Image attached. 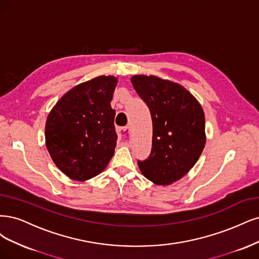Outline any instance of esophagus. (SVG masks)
I'll list each match as a JSON object with an SVG mask.
<instances>
[{"label":"esophagus","mask_w":259,"mask_h":259,"mask_svg":"<svg viewBox=\"0 0 259 259\" xmlns=\"http://www.w3.org/2000/svg\"><path fill=\"white\" fill-rule=\"evenodd\" d=\"M117 131H118L119 137L122 139L123 143H128V141H129V135H130V129H129V127H121V128H118Z\"/></svg>","instance_id":"esophagus-1"}]
</instances>
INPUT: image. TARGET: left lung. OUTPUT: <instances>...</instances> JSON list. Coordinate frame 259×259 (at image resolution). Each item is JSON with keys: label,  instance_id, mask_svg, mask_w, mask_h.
I'll return each instance as SVG.
<instances>
[{"label": "left lung", "instance_id": "obj_1", "mask_svg": "<svg viewBox=\"0 0 259 259\" xmlns=\"http://www.w3.org/2000/svg\"><path fill=\"white\" fill-rule=\"evenodd\" d=\"M131 82L151 111L152 152L138 161L144 177L157 185H170L193 168L205 145L201 105L184 87L154 75H135Z\"/></svg>", "mask_w": 259, "mask_h": 259}]
</instances>
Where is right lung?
<instances>
[{
	"label": "right lung",
	"instance_id": "add662e5",
	"mask_svg": "<svg viewBox=\"0 0 259 259\" xmlns=\"http://www.w3.org/2000/svg\"><path fill=\"white\" fill-rule=\"evenodd\" d=\"M117 78L98 76L73 87L49 113L46 147L53 161L71 180L84 182L101 173L115 152V110L111 107Z\"/></svg>",
	"mask_w": 259,
	"mask_h": 259
}]
</instances>
